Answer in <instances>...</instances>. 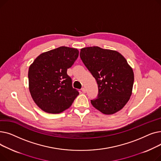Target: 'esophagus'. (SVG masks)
<instances>
[{
	"mask_svg": "<svg viewBox=\"0 0 161 161\" xmlns=\"http://www.w3.org/2000/svg\"><path fill=\"white\" fill-rule=\"evenodd\" d=\"M81 91H82L83 92H84V93H85V92H86V89L85 87H83V88L81 89Z\"/></svg>",
	"mask_w": 161,
	"mask_h": 161,
	"instance_id": "1",
	"label": "esophagus"
}]
</instances>
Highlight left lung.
Returning <instances> with one entry per match:
<instances>
[{
    "mask_svg": "<svg viewBox=\"0 0 161 161\" xmlns=\"http://www.w3.org/2000/svg\"><path fill=\"white\" fill-rule=\"evenodd\" d=\"M80 58L98 84L92 105L107 115L119 111L129 101L134 83L133 70L125 57L116 51L93 46L82 48Z\"/></svg>",
    "mask_w": 161,
    "mask_h": 161,
    "instance_id": "obj_1",
    "label": "left lung"
}]
</instances>
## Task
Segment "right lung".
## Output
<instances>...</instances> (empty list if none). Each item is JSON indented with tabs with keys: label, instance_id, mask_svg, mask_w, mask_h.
<instances>
[{
	"label": "right lung",
	"instance_id": "add662e5",
	"mask_svg": "<svg viewBox=\"0 0 161 161\" xmlns=\"http://www.w3.org/2000/svg\"><path fill=\"white\" fill-rule=\"evenodd\" d=\"M77 49L61 46L40 54L30 66L29 91L36 105L45 112L59 114L70 108L79 95L67 74L78 58Z\"/></svg>",
	"mask_w": 161,
	"mask_h": 161
}]
</instances>
